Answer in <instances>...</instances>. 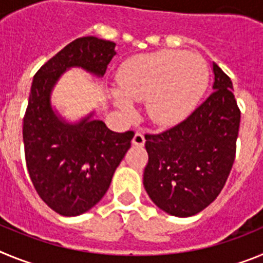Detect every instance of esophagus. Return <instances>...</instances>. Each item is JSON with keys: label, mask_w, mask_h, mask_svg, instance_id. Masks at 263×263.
Instances as JSON below:
<instances>
[{"label": "esophagus", "mask_w": 263, "mask_h": 263, "mask_svg": "<svg viewBox=\"0 0 263 263\" xmlns=\"http://www.w3.org/2000/svg\"><path fill=\"white\" fill-rule=\"evenodd\" d=\"M132 143H133L134 146H139V147H142V146L145 145V137H143V134H141V133L134 134L133 139H132Z\"/></svg>", "instance_id": "esophagus-1"}]
</instances>
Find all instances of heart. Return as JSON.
<instances>
[{"mask_svg": "<svg viewBox=\"0 0 263 263\" xmlns=\"http://www.w3.org/2000/svg\"><path fill=\"white\" fill-rule=\"evenodd\" d=\"M208 83L201 58L182 51L162 50L138 55L122 64L118 85L110 92L116 108L126 117L136 115L133 101H146L154 125L170 127L190 116Z\"/></svg>", "mask_w": 263, "mask_h": 263, "instance_id": "1", "label": "heart"}]
</instances>
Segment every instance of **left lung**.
Wrapping results in <instances>:
<instances>
[{
  "instance_id": "left-lung-1",
  "label": "left lung",
  "mask_w": 263,
  "mask_h": 263,
  "mask_svg": "<svg viewBox=\"0 0 263 263\" xmlns=\"http://www.w3.org/2000/svg\"><path fill=\"white\" fill-rule=\"evenodd\" d=\"M213 92L184 121L146 134L143 185L153 203L176 217L201 212L221 192L236 155L241 113L229 76L212 63Z\"/></svg>"
}]
</instances>
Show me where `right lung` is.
Returning <instances> with one entry per match:
<instances>
[{
	"label": "right lung",
	"instance_id": "right-lung-1",
	"mask_svg": "<svg viewBox=\"0 0 263 263\" xmlns=\"http://www.w3.org/2000/svg\"><path fill=\"white\" fill-rule=\"evenodd\" d=\"M116 43L78 38L35 73L23 118L27 171L41 199L62 216H79L104 197L130 148L133 132L116 133L90 111L71 122L52 106V90L63 73L81 68L101 79L116 55Z\"/></svg>",
	"mask_w": 263,
	"mask_h": 263
}]
</instances>
